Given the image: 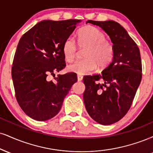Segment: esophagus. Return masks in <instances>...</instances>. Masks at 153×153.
<instances>
[{
    "mask_svg": "<svg viewBox=\"0 0 153 153\" xmlns=\"http://www.w3.org/2000/svg\"><path fill=\"white\" fill-rule=\"evenodd\" d=\"M77 77H78V81H81V80H82V78H83V76L81 75H77Z\"/></svg>",
    "mask_w": 153,
    "mask_h": 153,
    "instance_id": "esophagus-1",
    "label": "esophagus"
}]
</instances>
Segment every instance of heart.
<instances>
[{"mask_svg": "<svg viewBox=\"0 0 153 153\" xmlns=\"http://www.w3.org/2000/svg\"><path fill=\"white\" fill-rule=\"evenodd\" d=\"M105 34L93 25L82 27L77 33V44L84 51V59L79 60L68 67V70L78 75L91 73L96 69L106 67L113 60L115 48L113 43L105 38ZM73 38H68L62 45L65 61L71 62L78 55V46Z\"/></svg>", "mask_w": 153, "mask_h": 153, "instance_id": "b5f03b06", "label": "heart"}]
</instances>
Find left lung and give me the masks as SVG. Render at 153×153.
<instances>
[{
  "label": "left lung",
  "mask_w": 153,
  "mask_h": 153,
  "mask_svg": "<svg viewBox=\"0 0 153 153\" xmlns=\"http://www.w3.org/2000/svg\"><path fill=\"white\" fill-rule=\"evenodd\" d=\"M88 23L100 27L110 36L115 52L112 62L101 74L84 76L85 106L97 123L111 125L128 113L141 82L140 50L117 22L89 20Z\"/></svg>",
  "instance_id": "1"
}]
</instances>
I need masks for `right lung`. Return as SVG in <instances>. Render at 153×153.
Instances as JSON below:
<instances>
[{
	"label": "right lung",
	"instance_id": "add662e5",
	"mask_svg": "<svg viewBox=\"0 0 153 153\" xmlns=\"http://www.w3.org/2000/svg\"><path fill=\"white\" fill-rule=\"evenodd\" d=\"M80 20L43 21L23 35L18 44L11 75L16 100L27 116L45 121L56 116L73 84L75 73L58 75L54 81L48 76L66 66L64 42Z\"/></svg>",
	"mask_w": 153,
	"mask_h": 153
}]
</instances>
